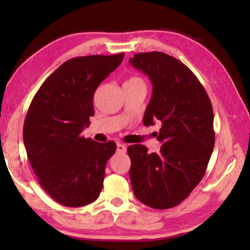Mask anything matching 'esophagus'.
Wrapping results in <instances>:
<instances>
[{
    "mask_svg": "<svg viewBox=\"0 0 250 250\" xmlns=\"http://www.w3.org/2000/svg\"><path fill=\"white\" fill-rule=\"evenodd\" d=\"M117 151L118 152H121V153H125L126 151V147L125 145H122V143H118L117 145Z\"/></svg>",
    "mask_w": 250,
    "mask_h": 250,
    "instance_id": "obj_1",
    "label": "esophagus"
}]
</instances>
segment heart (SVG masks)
Masks as SVG:
<instances>
[{
    "instance_id": "obj_1",
    "label": "heart",
    "mask_w": 250,
    "mask_h": 250,
    "mask_svg": "<svg viewBox=\"0 0 250 250\" xmlns=\"http://www.w3.org/2000/svg\"><path fill=\"white\" fill-rule=\"evenodd\" d=\"M142 83V80L139 78H130L129 80H126L125 82V83Z\"/></svg>"
}]
</instances>
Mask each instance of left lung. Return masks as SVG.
Instances as JSON below:
<instances>
[{
  "label": "left lung",
  "instance_id": "left-lung-1",
  "mask_svg": "<svg viewBox=\"0 0 250 250\" xmlns=\"http://www.w3.org/2000/svg\"><path fill=\"white\" fill-rule=\"evenodd\" d=\"M135 69L149 76L152 97L143 124L162 122L159 153L146 146L128 147L130 180L135 197L155 209L179 205L205 174L215 145L214 113L204 87L179 59L160 52L130 58Z\"/></svg>",
  "mask_w": 250,
  "mask_h": 250
}]
</instances>
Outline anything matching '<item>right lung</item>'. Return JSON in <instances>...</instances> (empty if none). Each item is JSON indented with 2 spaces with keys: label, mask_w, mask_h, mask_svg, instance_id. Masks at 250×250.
<instances>
[{
  "label": "right lung",
  "mask_w": 250,
  "mask_h": 250,
  "mask_svg": "<svg viewBox=\"0 0 250 250\" xmlns=\"http://www.w3.org/2000/svg\"><path fill=\"white\" fill-rule=\"evenodd\" d=\"M125 53L75 57L61 65L34 96L24 121L27 158L42 188L59 204L80 207L103 189L113 141L82 135L95 115V91L121 64Z\"/></svg>",
  "instance_id": "obj_1"
}]
</instances>
